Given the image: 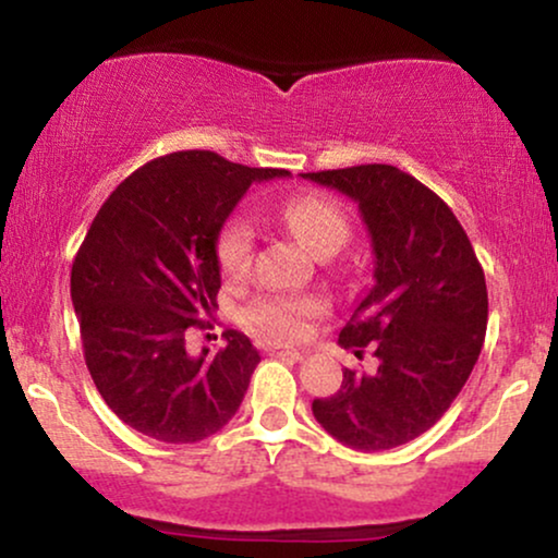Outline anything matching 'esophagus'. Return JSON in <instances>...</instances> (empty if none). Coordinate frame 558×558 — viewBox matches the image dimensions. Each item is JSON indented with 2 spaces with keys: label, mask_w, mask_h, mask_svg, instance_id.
<instances>
[{
  "label": "esophagus",
  "mask_w": 558,
  "mask_h": 558,
  "mask_svg": "<svg viewBox=\"0 0 558 558\" xmlns=\"http://www.w3.org/2000/svg\"><path fill=\"white\" fill-rule=\"evenodd\" d=\"M270 354L272 356H286V360H301V356H304V351L288 349V345H272Z\"/></svg>",
  "instance_id": "1"
}]
</instances>
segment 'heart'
<instances>
[{
  "label": "heart",
  "instance_id": "heart-1",
  "mask_svg": "<svg viewBox=\"0 0 558 558\" xmlns=\"http://www.w3.org/2000/svg\"><path fill=\"white\" fill-rule=\"evenodd\" d=\"M278 220L310 248L315 257L336 254L349 239V220L328 196L301 194L278 207ZM254 228L246 217H233L217 239V259L228 278H241L252 265ZM325 312V299L312 293H278L254 301L246 312L248 328L275 341H299L310 332L312 319Z\"/></svg>",
  "mask_w": 558,
  "mask_h": 558
}]
</instances>
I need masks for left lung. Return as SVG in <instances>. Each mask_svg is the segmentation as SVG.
<instances>
[{"mask_svg":"<svg viewBox=\"0 0 558 558\" xmlns=\"http://www.w3.org/2000/svg\"><path fill=\"white\" fill-rule=\"evenodd\" d=\"M360 207L373 241V288L338 336L377 369H343L341 390L312 401L332 438L356 451L403 446L444 417L475 367L488 325V288L448 204L393 165L304 172Z\"/></svg>","mask_w":558,"mask_h":558,"instance_id":"8db88e82","label":"left lung"}]
</instances>
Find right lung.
I'll list each match as a JSON object with an SVG mask.
<instances>
[{"instance_id":"add662e5","label":"right lung","mask_w":558,"mask_h":558,"mask_svg":"<svg viewBox=\"0 0 558 558\" xmlns=\"http://www.w3.org/2000/svg\"><path fill=\"white\" fill-rule=\"evenodd\" d=\"M288 170L246 168L215 151H172L128 175L96 213L70 272L83 356L107 407L133 430L196 444L239 412L259 351L239 330L194 356L220 291L217 239L254 181Z\"/></svg>"}]
</instances>
